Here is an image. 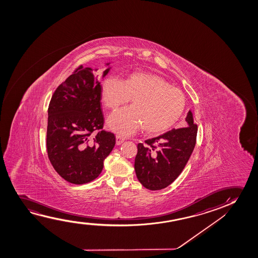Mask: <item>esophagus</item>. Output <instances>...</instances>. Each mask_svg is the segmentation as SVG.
<instances>
[{
  "mask_svg": "<svg viewBox=\"0 0 258 258\" xmlns=\"http://www.w3.org/2000/svg\"><path fill=\"white\" fill-rule=\"evenodd\" d=\"M124 141V138L122 137H120V136H116V145H120V144H122Z\"/></svg>",
  "mask_w": 258,
  "mask_h": 258,
  "instance_id": "1",
  "label": "esophagus"
}]
</instances>
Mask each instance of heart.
Here are the masks:
<instances>
[{
	"label": "heart",
	"mask_w": 258,
	"mask_h": 258,
	"mask_svg": "<svg viewBox=\"0 0 258 258\" xmlns=\"http://www.w3.org/2000/svg\"><path fill=\"white\" fill-rule=\"evenodd\" d=\"M101 99L106 108L116 110L131 99V107L119 110L107 120L111 131L127 136L140 127L148 134H160L176 123L186 99L179 89L159 76L135 72L123 80L113 77L101 83Z\"/></svg>",
	"instance_id": "b5f03b06"
}]
</instances>
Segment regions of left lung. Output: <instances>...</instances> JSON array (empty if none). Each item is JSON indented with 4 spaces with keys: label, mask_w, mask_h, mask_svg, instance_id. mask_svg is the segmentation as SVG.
Listing matches in <instances>:
<instances>
[{
    "label": "left lung",
    "mask_w": 258,
    "mask_h": 258,
    "mask_svg": "<svg viewBox=\"0 0 258 258\" xmlns=\"http://www.w3.org/2000/svg\"><path fill=\"white\" fill-rule=\"evenodd\" d=\"M187 127L173 128L157 138L138 145L135 171L138 180L150 190L169 186L180 175L194 151L198 125L190 110L186 117Z\"/></svg>",
    "instance_id": "8db88e82"
}]
</instances>
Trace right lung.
I'll return each mask as SVG.
<instances>
[{
  "label": "right lung",
  "mask_w": 258,
  "mask_h": 258,
  "mask_svg": "<svg viewBox=\"0 0 258 258\" xmlns=\"http://www.w3.org/2000/svg\"><path fill=\"white\" fill-rule=\"evenodd\" d=\"M109 71L103 72V78ZM100 100V82L91 68L82 65L57 87L50 100L47 155L54 170L71 183H87L99 176L115 145L114 135L103 130ZM96 130L98 133L92 135Z\"/></svg>",
  "instance_id": "right-lung-1"
}]
</instances>
